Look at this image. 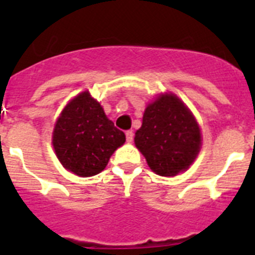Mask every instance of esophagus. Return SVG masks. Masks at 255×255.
Here are the masks:
<instances>
[{"label": "esophagus", "instance_id": "34e87169", "mask_svg": "<svg viewBox=\"0 0 255 255\" xmlns=\"http://www.w3.org/2000/svg\"><path fill=\"white\" fill-rule=\"evenodd\" d=\"M125 134H126V140H128V143H131L132 139H134V132H132L131 130H128Z\"/></svg>", "mask_w": 255, "mask_h": 255}]
</instances>
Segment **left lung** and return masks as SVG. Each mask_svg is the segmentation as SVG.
Here are the masks:
<instances>
[{"label": "left lung", "mask_w": 255, "mask_h": 255, "mask_svg": "<svg viewBox=\"0 0 255 255\" xmlns=\"http://www.w3.org/2000/svg\"><path fill=\"white\" fill-rule=\"evenodd\" d=\"M134 141L153 172L176 176L195 161L202 134L184 102L175 94L164 93L147 106Z\"/></svg>", "instance_id": "1"}]
</instances>
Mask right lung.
<instances>
[{
    "label": "right lung",
    "instance_id": "right-lung-1",
    "mask_svg": "<svg viewBox=\"0 0 255 255\" xmlns=\"http://www.w3.org/2000/svg\"><path fill=\"white\" fill-rule=\"evenodd\" d=\"M124 131L108 120L102 106L83 92L62 110L53 129L52 144L61 164L78 176H94L125 143Z\"/></svg>",
    "mask_w": 255,
    "mask_h": 255
}]
</instances>
